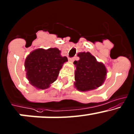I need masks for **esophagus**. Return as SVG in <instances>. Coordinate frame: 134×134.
Wrapping results in <instances>:
<instances>
[{"label": "esophagus", "instance_id": "esophagus-1", "mask_svg": "<svg viewBox=\"0 0 134 134\" xmlns=\"http://www.w3.org/2000/svg\"><path fill=\"white\" fill-rule=\"evenodd\" d=\"M69 60L70 62H73L75 60V58H69Z\"/></svg>", "mask_w": 134, "mask_h": 134}]
</instances>
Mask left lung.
I'll return each instance as SVG.
<instances>
[{
	"label": "left lung",
	"mask_w": 134,
	"mask_h": 134,
	"mask_svg": "<svg viewBox=\"0 0 134 134\" xmlns=\"http://www.w3.org/2000/svg\"><path fill=\"white\" fill-rule=\"evenodd\" d=\"M78 56L80 60L74 62L76 66V88L84 92L100 87L106 78L107 69L105 65L98 62L88 52L79 53Z\"/></svg>",
	"instance_id": "left-lung-1"
}]
</instances>
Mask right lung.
<instances>
[{
	"mask_svg": "<svg viewBox=\"0 0 134 134\" xmlns=\"http://www.w3.org/2000/svg\"><path fill=\"white\" fill-rule=\"evenodd\" d=\"M67 61L57 48L36 49L25 60L27 78L36 88L46 89L56 81L63 63Z\"/></svg>",
	"mask_w": 134,
	"mask_h": 134,
	"instance_id": "add662e5",
	"label": "right lung"
}]
</instances>
